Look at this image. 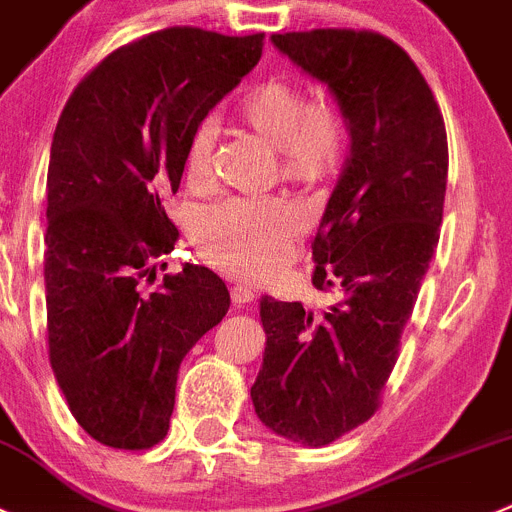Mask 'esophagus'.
Here are the masks:
<instances>
[{"mask_svg":"<svg viewBox=\"0 0 512 512\" xmlns=\"http://www.w3.org/2000/svg\"><path fill=\"white\" fill-rule=\"evenodd\" d=\"M256 294H259V289L256 286H248V284H233L231 286V299L233 304H251L253 299H256Z\"/></svg>","mask_w":512,"mask_h":512,"instance_id":"obj_1","label":"esophagus"}]
</instances>
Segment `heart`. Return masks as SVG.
<instances>
[{"label": "heart", "instance_id": "heart-1", "mask_svg": "<svg viewBox=\"0 0 512 512\" xmlns=\"http://www.w3.org/2000/svg\"><path fill=\"white\" fill-rule=\"evenodd\" d=\"M243 128L274 145L279 178L316 188L342 165L349 128L342 110L326 97L304 100V92L286 80H266L238 102ZM216 128L203 120L193 128L183 153V180L206 191L213 178ZM301 231V213L286 198H226L206 208L196 221V246L208 264L233 276L259 279L271 274L289 253Z\"/></svg>", "mask_w": 512, "mask_h": 512}]
</instances>
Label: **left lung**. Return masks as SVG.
<instances>
[{
	"label": "left lung",
	"instance_id": "1",
	"mask_svg": "<svg viewBox=\"0 0 512 512\" xmlns=\"http://www.w3.org/2000/svg\"><path fill=\"white\" fill-rule=\"evenodd\" d=\"M271 42L329 85L352 135L311 243V284L342 301L314 314L264 296V367L251 387L266 427L321 447L379 410L440 241L447 133L422 72L384 34L311 29Z\"/></svg>",
	"mask_w": 512,
	"mask_h": 512
}]
</instances>
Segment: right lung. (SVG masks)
Instances as JSON below:
<instances>
[{
  "mask_svg": "<svg viewBox=\"0 0 512 512\" xmlns=\"http://www.w3.org/2000/svg\"><path fill=\"white\" fill-rule=\"evenodd\" d=\"M264 32L165 27L118 47L72 90L47 173V342L77 425L115 450H148L170 427L180 362L226 316V284L186 264L155 279L178 228L165 198L183 153L243 75Z\"/></svg>",
  "mask_w": 512,
  "mask_h": 512,
  "instance_id": "add662e5",
  "label": "right lung"
}]
</instances>
